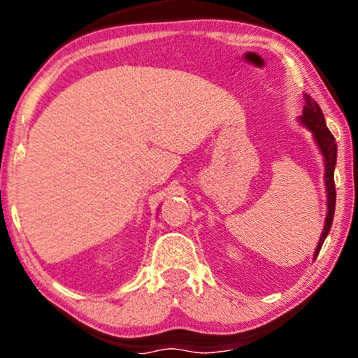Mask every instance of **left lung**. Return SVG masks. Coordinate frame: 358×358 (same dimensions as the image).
Segmentation results:
<instances>
[{"label":"left lung","mask_w":358,"mask_h":358,"mask_svg":"<svg viewBox=\"0 0 358 358\" xmlns=\"http://www.w3.org/2000/svg\"><path fill=\"white\" fill-rule=\"evenodd\" d=\"M306 104L303 107V115H300V122L306 129L311 130L315 141L320 148L322 158H324V180H326V192H327V215H326V223L322 228L320 243H317L315 257L321 251L322 243L327 234L331 231L332 227V218H334V210H336V185H334V169H336V161H337V145L334 135L331 134L327 129L324 114H322L320 104L315 99H311L310 96L305 94Z\"/></svg>","instance_id":"left-lung-1"}]
</instances>
